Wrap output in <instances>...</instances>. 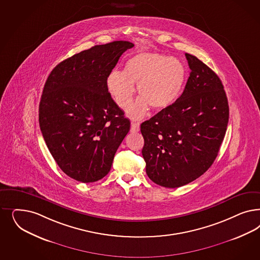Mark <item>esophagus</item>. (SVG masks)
<instances>
[{
  "label": "esophagus",
  "mask_w": 260,
  "mask_h": 260,
  "mask_svg": "<svg viewBox=\"0 0 260 260\" xmlns=\"http://www.w3.org/2000/svg\"><path fill=\"white\" fill-rule=\"evenodd\" d=\"M131 131L132 132H139L140 131V122L132 121L131 122Z\"/></svg>",
  "instance_id": "obj_1"
}]
</instances>
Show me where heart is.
<instances>
[{"label":"heart","instance_id":"b5f03b06","mask_svg":"<svg viewBox=\"0 0 260 260\" xmlns=\"http://www.w3.org/2000/svg\"><path fill=\"white\" fill-rule=\"evenodd\" d=\"M184 78L185 68L179 59L142 52L127 60L123 72H112L106 85L117 105L126 108L133 100L136 84L141 98L126 113L132 118H141L147 114L149 106L154 110L165 109L176 101Z\"/></svg>","mask_w":260,"mask_h":260}]
</instances>
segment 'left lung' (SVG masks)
I'll return each mask as SVG.
<instances>
[{"label": "left lung", "instance_id": "8db88e82", "mask_svg": "<svg viewBox=\"0 0 260 260\" xmlns=\"http://www.w3.org/2000/svg\"><path fill=\"white\" fill-rule=\"evenodd\" d=\"M184 92L141 124L143 157L151 181L168 188L203 175L217 157L229 122V104L217 75L189 53Z\"/></svg>", "mask_w": 260, "mask_h": 260}]
</instances>
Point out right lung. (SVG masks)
Instances as JSON below:
<instances>
[{
  "label": "right lung",
  "instance_id": "add662e5",
  "mask_svg": "<svg viewBox=\"0 0 260 260\" xmlns=\"http://www.w3.org/2000/svg\"><path fill=\"white\" fill-rule=\"evenodd\" d=\"M128 41L98 45L59 63L48 77L39 104L44 140L61 170L81 183L109 173L130 120L113 101L106 80Z\"/></svg>",
  "mask_w": 260,
  "mask_h": 260
}]
</instances>
